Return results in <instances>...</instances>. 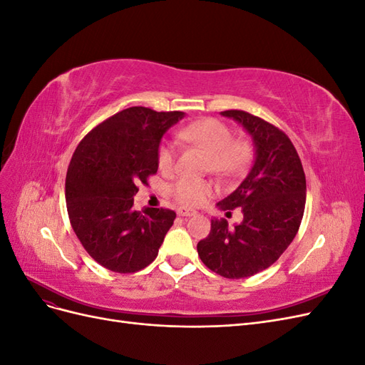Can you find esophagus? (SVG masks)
Returning a JSON list of instances; mask_svg holds the SVG:
<instances>
[{
	"mask_svg": "<svg viewBox=\"0 0 365 365\" xmlns=\"http://www.w3.org/2000/svg\"><path fill=\"white\" fill-rule=\"evenodd\" d=\"M195 215H197L196 210H192V208H184V207H180V208H178V216L189 217V216H195Z\"/></svg>",
	"mask_w": 365,
	"mask_h": 365,
	"instance_id": "esophagus-1",
	"label": "esophagus"
}]
</instances>
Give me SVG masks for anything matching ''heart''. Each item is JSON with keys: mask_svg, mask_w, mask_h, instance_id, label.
I'll list each match as a JSON object with an SVG mask.
<instances>
[{"mask_svg": "<svg viewBox=\"0 0 365 365\" xmlns=\"http://www.w3.org/2000/svg\"><path fill=\"white\" fill-rule=\"evenodd\" d=\"M178 137L184 141L197 143L212 150L208 168L219 175H237L244 172L252 157L251 145L245 140H235L233 129L224 121L205 118L180 129ZM157 163L163 172H170L178 163V145L164 140L157 150ZM216 187L207 180L182 176L170 187V193L176 201L185 207L205 204L213 196Z\"/></svg>", "mask_w": 365, "mask_h": 365, "instance_id": "heart-1", "label": "heart"}]
</instances>
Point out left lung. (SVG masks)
<instances>
[{
    "label": "left lung",
    "instance_id": "left-lung-1",
    "mask_svg": "<svg viewBox=\"0 0 365 365\" xmlns=\"http://www.w3.org/2000/svg\"><path fill=\"white\" fill-rule=\"evenodd\" d=\"M220 114L248 130L256 158L237 189L217 202L228 213L242 207L244 220L230 228L227 219H212L210 235L197 244V256L225 279H245L269 268L291 245L304 213L306 176L282 129L240 109Z\"/></svg>",
    "mask_w": 365,
    "mask_h": 365
}]
</instances>
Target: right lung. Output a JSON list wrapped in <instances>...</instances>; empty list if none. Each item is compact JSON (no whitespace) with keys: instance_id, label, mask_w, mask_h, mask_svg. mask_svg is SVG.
<instances>
[{"instance_id":"obj_1","label":"right lung","mask_w":365,"mask_h":365,"mask_svg":"<svg viewBox=\"0 0 365 365\" xmlns=\"http://www.w3.org/2000/svg\"><path fill=\"white\" fill-rule=\"evenodd\" d=\"M182 115L123 109L88 132L73 153L65 180L70 222L86 252L109 271L146 268L173 225V210L132 205L138 185L158 170L161 137Z\"/></svg>"}]
</instances>
